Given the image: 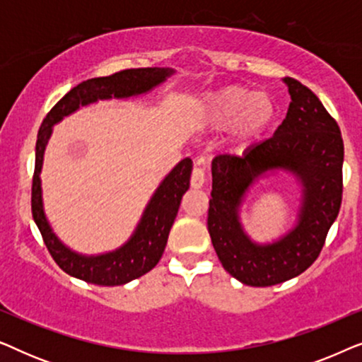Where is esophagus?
Segmentation results:
<instances>
[{
  "instance_id": "obj_1",
  "label": "esophagus",
  "mask_w": 362,
  "mask_h": 362,
  "mask_svg": "<svg viewBox=\"0 0 362 362\" xmlns=\"http://www.w3.org/2000/svg\"><path fill=\"white\" fill-rule=\"evenodd\" d=\"M204 182H206V171L202 170V168L196 166L191 175V186L194 187V189H199V187L204 186Z\"/></svg>"
}]
</instances>
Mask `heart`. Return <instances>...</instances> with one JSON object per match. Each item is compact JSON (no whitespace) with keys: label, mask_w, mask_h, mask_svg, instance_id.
Masks as SVG:
<instances>
[{"label":"heart","mask_w":362,"mask_h":362,"mask_svg":"<svg viewBox=\"0 0 362 362\" xmlns=\"http://www.w3.org/2000/svg\"><path fill=\"white\" fill-rule=\"evenodd\" d=\"M274 102L264 92L227 86L204 97L197 107L196 122L204 130L222 132L232 127V141L244 148L257 140L274 120Z\"/></svg>","instance_id":"obj_1"}]
</instances>
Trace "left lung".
Listing matches in <instances>:
<instances>
[{
	"mask_svg": "<svg viewBox=\"0 0 362 362\" xmlns=\"http://www.w3.org/2000/svg\"><path fill=\"white\" fill-rule=\"evenodd\" d=\"M291 97L275 135L244 155L212 160L207 230L221 264L242 284L272 286L303 274L318 259L343 199L344 145L338 123L308 87L285 77ZM285 167L302 177L305 207L300 224L280 243L260 247L246 239L236 206L262 172Z\"/></svg>",
	"mask_w": 362,
	"mask_h": 362,
	"instance_id": "1",
	"label": "left lung"
}]
</instances>
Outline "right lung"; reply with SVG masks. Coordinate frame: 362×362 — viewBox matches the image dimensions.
Returning a JSON list of instances; mask_svg holds the SVG:
<instances>
[{
	"mask_svg": "<svg viewBox=\"0 0 362 362\" xmlns=\"http://www.w3.org/2000/svg\"><path fill=\"white\" fill-rule=\"evenodd\" d=\"M171 71L158 67L146 69H125L107 77H95L83 81L69 90L56 105L51 108L44 118L37 133L36 141V163H34V175L31 186V211L41 232L44 244L54 262L66 272V274L81 279L87 284L115 286L127 281L135 280L145 275L160 262L165 252L168 235L173 222L176 219L181 199L185 192L189 189V177L192 161L189 158L177 163L170 175L161 182L155 196L148 204L145 216L138 226L135 235L128 240L122 249L112 254L98 257H82L66 249L57 237L52 234L46 217L42 212L41 202V185H39V171L42 165L44 146L51 136L52 125L62 117L77 110L78 105L95 102L97 98L110 97H130L150 90L158 83L165 81Z\"/></svg>",
	"mask_w": 362,
	"mask_h": 362,
	"instance_id": "right-lung-1",
	"label": "right lung"
}]
</instances>
